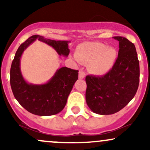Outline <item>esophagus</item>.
<instances>
[{
	"label": "esophagus",
	"instance_id": "esophagus-1",
	"mask_svg": "<svg viewBox=\"0 0 150 150\" xmlns=\"http://www.w3.org/2000/svg\"><path fill=\"white\" fill-rule=\"evenodd\" d=\"M85 73H84V71H82V70H80V71H79V78L83 79L85 78Z\"/></svg>",
	"mask_w": 150,
	"mask_h": 150
}]
</instances>
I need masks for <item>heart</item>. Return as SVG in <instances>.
Listing matches in <instances>:
<instances>
[{"instance_id": "1", "label": "heart", "mask_w": 150, "mask_h": 150, "mask_svg": "<svg viewBox=\"0 0 150 150\" xmlns=\"http://www.w3.org/2000/svg\"><path fill=\"white\" fill-rule=\"evenodd\" d=\"M116 49L100 42H85L77 46L75 56L81 63H88L94 75H104L111 70L117 59Z\"/></svg>"}]
</instances>
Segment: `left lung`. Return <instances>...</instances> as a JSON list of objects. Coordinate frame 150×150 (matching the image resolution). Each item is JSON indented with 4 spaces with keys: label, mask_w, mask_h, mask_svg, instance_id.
<instances>
[{
    "label": "left lung",
    "mask_w": 150,
    "mask_h": 150,
    "mask_svg": "<svg viewBox=\"0 0 150 150\" xmlns=\"http://www.w3.org/2000/svg\"><path fill=\"white\" fill-rule=\"evenodd\" d=\"M116 63L103 76L87 75L86 102L94 113L110 115L124 108L135 97L140 82V65L135 46L123 37Z\"/></svg>",
    "instance_id": "left-lung-1"
}]
</instances>
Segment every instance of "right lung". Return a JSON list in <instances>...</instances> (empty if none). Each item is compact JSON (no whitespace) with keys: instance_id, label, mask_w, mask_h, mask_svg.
I'll use <instances>...</instances> for the list:
<instances>
[{"instance_id":"add662e5","label":"right lung","mask_w":150,"mask_h":150,"mask_svg":"<svg viewBox=\"0 0 150 150\" xmlns=\"http://www.w3.org/2000/svg\"><path fill=\"white\" fill-rule=\"evenodd\" d=\"M37 39L53 47L59 56L68 57L69 55L68 41L51 40L42 36H32L16 51L10 68V85L15 98L27 111L37 116H52L64 108L74 84L78 79V70L63 67L56 70L45 84L28 83L22 75L20 58L24 51Z\"/></svg>"}]
</instances>
